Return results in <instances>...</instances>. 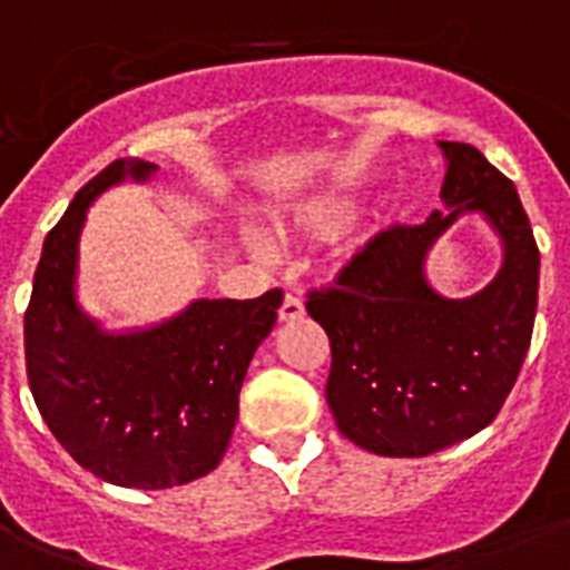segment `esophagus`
Returning a JSON list of instances; mask_svg holds the SVG:
<instances>
[{
	"label": "esophagus",
	"instance_id": "obj_1",
	"mask_svg": "<svg viewBox=\"0 0 570 570\" xmlns=\"http://www.w3.org/2000/svg\"><path fill=\"white\" fill-rule=\"evenodd\" d=\"M302 316H304L302 298H295V295H286L284 304H281V311H277V320L293 322V320H302Z\"/></svg>",
	"mask_w": 570,
	"mask_h": 570
}]
</instances>
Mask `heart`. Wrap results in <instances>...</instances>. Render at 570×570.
I'll return each instance as SVG.
<instances>
[{
    "mask_svg": "<svg viewBox=\"0 0 570 570\" xmlns=\"http://www.w3.org/2000/svg\"><path fill=\"white\" fill-rule=\"evenodd\" d=\"M348 218H352V200L346 195H322L295 209L289 218V230L322 239V236L337 233Z\"/></svg>",
    "mask_w": 570,
    "mask_h": 570,
    "instance_id": "heart-1",
    "label": "heart"
}]
</instances>
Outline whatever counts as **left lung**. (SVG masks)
Segmentation results:
<instances>
[{
    "label": "left lung",
    "instance_id": "8db88e82",
    "mask_svg": "<svg viewBox=\"0 0 570 570\" xmlns=\"http://www.w3.org/2000/svg\"><path fill=\"white\" fill-rule=\"evenodd\" d=\"M441 197L423 224L375 233L307 313L331 340L325 384L337 429L361 450L420 459L482 432L512 393L539 304V245L514 183L476 147L438 141ZM464 212H482L504 242V268L482 294L446 299L424 257Z\"/></svg>",
    "mask_w": 570,
    "mask_h": 570
}]
</instances>
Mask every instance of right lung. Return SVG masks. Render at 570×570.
<instances>
[{"label":"right lung","mask_w":570,"mask_h":570,"mask_svg":"<svg viewBox=\"0 0 570 570\" xmlns=\"http://www.w3.org/2000/svg\"><path fill=\"white\" fill-rule=\"evenodd\" d=\"M154 163L118 159L76 191L40 250L26 307V375L43 423L79 468L120 488L186 485L218 468L239 416V390L275 328L281 289L197 298L154 328L109 334L76 304L88 206Z\"/></svg>","instance_id":"obj_1"}]
</instances>
